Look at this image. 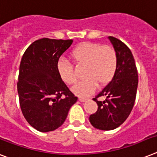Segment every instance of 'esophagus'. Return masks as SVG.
Wrapping results in <instances>:
<instances>
[{
  "instance_id": "34e87169",
  "label": "esophagus",
  "mask_w": 157,
  "mask_h": 157,
  "mask_svg": "<svg viewBox=\"0 0 157 157\" xmlns=\"http://www.w3.org/2000/svg\"><path fill=\"white\" fill-rule=\"evenodd\" d=\"M88 100H89V98H79V101H81V102H85Z\"/></svg>"
}]
</instances>
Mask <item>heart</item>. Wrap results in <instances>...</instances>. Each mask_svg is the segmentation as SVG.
<instances>
[{
    "mask_svg": "<svg viewBox=\"0 0 157 157\" xmlns=\"http://www.w3.org/2000/svg\"><path fill=\"white\" fill-rule=\"evenodd\" d=\"M70 56L77 65H85V78L72 88V92L77 96H90L96 90L98 85L103 86L109 84L117 72V53L109 46L83 43L72 50ZM57 71L62 81L67 85L76 83L77 77L71 63L63 59L59 60Z\"/></svg>",
    "mask_w": 157,
    "mask_h": 157,
    "instance_id": "1",
    "label": "heart"
}]
</instances>
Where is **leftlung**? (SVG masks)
I'll return each mask as SVG.
<instances>
[{
    "label": "left lung",
    "mask_w": 157,
    "mask_h": 157,
    "mask_svg": "<svg viewBox=\"0 0 157 157\" xmlns=\"http://www.w3.org/2000/svg\"><path fill=\"white\" fill-rule=\"evenodd\" d=\"M108 39L117 53L118 68L112 81L94 98L98 108L90 116L92 126L103 131L114 130L124 123L132 110L138 87V72L131 50L114 37ZM102 96L105 100L98 101Z\"/></svg>",
    "instance_id": "8db88e82"
}]
</instances>
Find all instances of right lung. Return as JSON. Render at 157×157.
<instances>
[{"label": "right lung", "instance_id": "obj_1", "mask_svg": "<svg viewBox=\"0 0 157 157\" xmlns=\"http://www.w3.org/2000/svg\"><path fill=\"white\" fill-rule=\"evenodd\" d=\"M72 39H39L24 52L19 67L17 93L22 114L29 124L41 132L63 124L77 98L57 71L60 56Z\"/></svg>", "mask_w": 157, "mask_h": 157}]
</instances>
